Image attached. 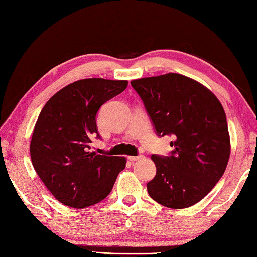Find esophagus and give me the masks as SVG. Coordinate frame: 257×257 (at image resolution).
<instances>
[{
    "mask_svg": "<svg viewBox=\"0 0 257 257\" xmlns=\"http://www.w3.org/2000/svg\"><path fill=\"white\" fill-rule=\"evenodd\" d=\"M142 157L141 156H137V157H133V156H130V157H127V159L130 160L131 162H134V161H138V160H140L141 159Z\"/></svg>",
    "mask_w": 257,
    "mask_h": 257,
    "instance_id": "1",
    "label": "esophagus"
}]
</instances>
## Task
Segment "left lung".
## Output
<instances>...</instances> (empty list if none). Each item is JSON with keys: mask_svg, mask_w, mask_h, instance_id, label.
<instances>
[{"mask_svg": "<svg viewBox=\"0 0 257 257\" xmlns=\"http://www.w3.org/2000/svg\"><path fill=\"white\" fill-rule=\"evenodd\" d=\"M157 134L172 135L170 157L153 154L157 174L147 188L158 204L182 209L199 202L224 174L230 138L224 107L211 91L180 74L131 81Z\"/></svg>", "mask_w": 257, "mask_h": 257, "instance_id": "left-lung-1", "label": "left lung"}]
</instances>
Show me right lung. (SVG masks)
<instances>
[{"mask_svg": "<svg viewBox=\"0 0 257 257\" xmlns=\"http://www.w3.org/2000/svg\"><path fill=\"white\" fill-rule=\"evenodd\" d=\"M127 80L87 78L67 85L43 106L30 143L33 168L52 196L71 208L93 206L112 191L124 157L91 152L100 138L96 114L101 105L122 93Z\"/></svg>", "mask_w": 257, "mask_h": 257, "instance_id": "1", "label": "right lung"}]
</instances>
